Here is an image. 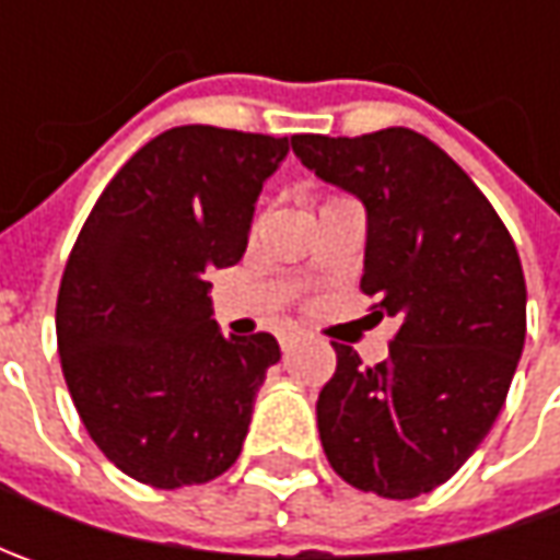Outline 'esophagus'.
Wrapping results in <instances>:
<instances>
[{
	"instance_id": "1",
	"label": "esophagus",
	"mask_w": 560,
	"mask_h": 560,
	"mask_svg": "<svg viewBox=\"0 0 560 560\" xmlns=\"http://www.w3.org/2000/svg\"><path fill=\"white\" fill-rule=\"evenodd\" d=\"M292 342H295V334H292V330H287V334H280V349H290Z\"/></svg>"
}]
</instances>
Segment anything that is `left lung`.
<instances>
[{
	"mask_svg": "<svg viewBox=\"0 0 560 560\" xmlns=\"http://www.w3.org/2000/svg\"><path fill=\"white\" fill-rule=\"evenodd\" d=\"M324 184L361 199V290L398 324L389 358L364 368L336 346L317 430L336 474L361 492H433L486 440L527 336V283L511 233L436 142L408 127L292 137Z\"/></svg>",
	"mask_w": 560,
	"mask_h": 560,
	"instance_id": "left-lung-1",
	"label": "left lung"
}]
</instances>
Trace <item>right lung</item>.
I'll use <instances>...</instances> for the list:
<instances>
[{
	"instance_id": "1",
	"label": "right lung",
	"mask_w": 560,
	"mask_h": 560,
	"mask_svg": "<svg viewBox=\"0 0 560 560\" xmlns=\"http://www.w3.org/2000/svg\"><path fill=\"white\" fill-rule=\"evenodd\" d=\"M287 137L186 124L115 174L65 265L55 334L86 433L155 489L208 483L240 458L280 346L221 336L205 273L243 258Z\"/></svg>"
}]
</instances>
